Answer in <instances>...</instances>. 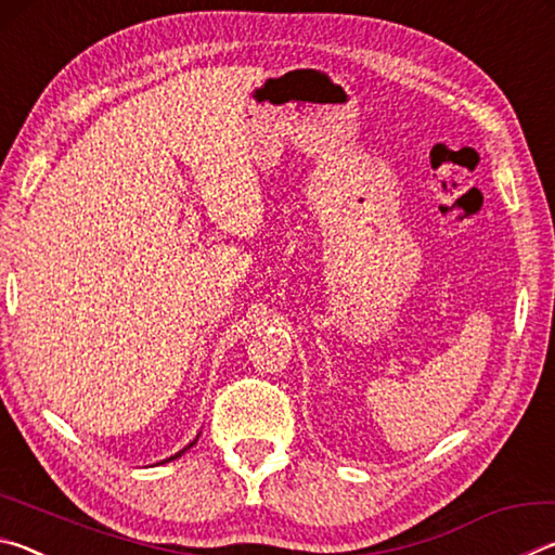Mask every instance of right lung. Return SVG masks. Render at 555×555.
Returning a JSON list of instances; mask_svg holds the SVG:
<instances>
[{
    "label": "right lung",
    "instance_id": "right-lung-1",
    "mask_svg": "<svg viewBox=\"0 0 555 555\" xmlns=\"http://www.w3.org/2000/svg\"><path fill=\"white\" fill-rule=\"evenodd\" d=\"M195 440H198V438H195ZM195 440H193V443H195ZM193 443H191V446H193ZM191 446H188V448H191ZM188 448H183V450H181V453H176L173 457H168V460H176V457H181V455L185 453V450H188Z\"/></svg>",
    "mask_w": 555,
    "mask_h": 555
}]
</instances>
